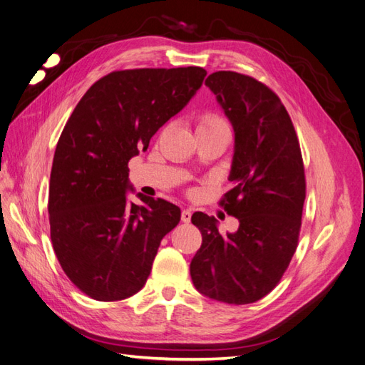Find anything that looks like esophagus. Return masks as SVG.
Returning a JSON list of instances; mask_svg holds the SVG:
<instances>
[{
  "label": "esophagus",
  "instance_id": "34e87169",
  "mask_svg": "<svg viewBox=\"0 0 365 365\" xmlns=\"http://www.w3.org/2000/svg\"><path fill=\"white\" fill-rule=\"evenodd\" d=\"M191 217H192V213H191V210H187V209H185L183 212H182V221L183 222H190L191 221Z\"/></svg>",
  "mask_w": 365,
  "mask_h": 365
}]
</instances>
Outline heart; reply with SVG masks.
<instances>
[{"mask_svg":"<svg viewBox=\"0 0 365 365\" xmlns=\"http://www.w3.org/2000/svg\"><path fill=\"white\" fill-rule=\"evenodd\" d=\"M221 126H228L227 120L222 118L218 114H213V113H207L203 117L198 120V129H210V128H221Z\"/></svg>","mask_w":365,"mask_h":365,"instance_id":"b5f03b06","label":"heart"}]
</instances>
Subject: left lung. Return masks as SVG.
Returning a JSON list of instances; mask_svg holds the SVG:
<instances>
[{"instance_id": "8db88e82", "label": "left lung", "mask_w": 365, "mask_h": 365, "mask_svg": "<svg viewBox=\"0 0 365 365\" xmlns=\"http://www.w3.org/2000/svg\"><path fill=\"white\" fill-rule=\"evenodd\" d=\"M205 84L235 130L233 187L221 206L239 228L222 236L213 217L192 215L203 242L191 278L210 299L252 304L278 284L298 247L305 201L301 147L284 105L260 81L220 71Z\"/></svg>"}]
</instances>
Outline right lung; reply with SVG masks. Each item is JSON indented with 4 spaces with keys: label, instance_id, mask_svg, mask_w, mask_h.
<instances>
[{
    "label": "right lung",
    "instance_id": "add662e5",
    "mask_svg": "<svg viewBox=\"0 0 365 365\" xmlns=\"http://www.w3.org/2000/svg\"><path fill=\"white\" fill-rule=\"evenodd\" d=\"M203 67L117 71L96 81L61 132L49 180L51 240L66 275L90 298L143 289L160 240L180 221L167 200L129 203L128 162L203 84Z\"/></svg>",
    "mask_w": 365,
    "mask_h": 365
}]
</instances>
